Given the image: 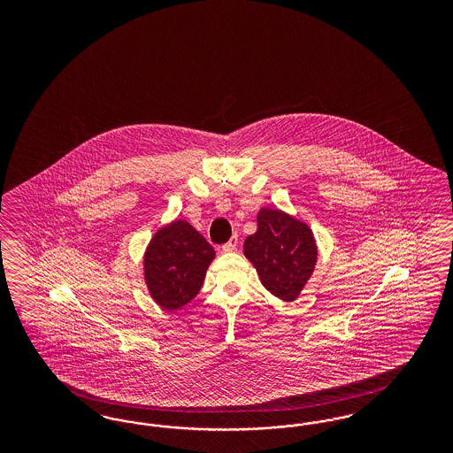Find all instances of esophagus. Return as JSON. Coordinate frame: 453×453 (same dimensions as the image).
<instances>
[{
    "label": "esophagus",
    "instance_id": "1",
    "mask_svg": "<svg viewBox=\"0 0 453 453\" xmlns=\"http://www.w3.org/2000/svg\"><path fill=\"white\" fill-rule=\"evenodd\" d=\"M237 244H239V241H237V237L234 235V237H231L229 242H226V244L222 246V250H224V252H233V250L237 249Z\"/></svg>",
    "mask_w": 453,
    "mask_h": 453
}]
</instances>
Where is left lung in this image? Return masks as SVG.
<instances>
[{
	"mask_svg": "<svg viewBox=\"0 0 453 453\" xmlns=\"http://www.w3.org/2000/svg\"><path fill=\"white\" fill-rule=\"evenodd\" d=\"M244 254L254 264L262 286L275 297L292 302L314 273L316 239L305 222L264 207L257 214V231L244 242Z\"/></svg>",
	"mask_w": 453,
	"mask_h": 453,
	"instance_id": "left-lung-1",
	"label": "left lung"
}]
</instances>
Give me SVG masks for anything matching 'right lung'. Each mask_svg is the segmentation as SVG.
Instances as JSON below:
<instances>
[{
    "label": "right lung",
    "mask_w": 453,
    "mask_h": 453,
    "mask_svg": "<svg viewBox=\"0 0 453 453\" xmlns=\"http://www.w3.org/2000/svg\"><path fill=\"white\" fill-rule=\"evenodd\" d=\"M212 246L186 220H174L152 235L144 254V280L152 299L178 311L203 288Z\"/></svg>",
    "instance_id": "obj_1"
}]
</instances>
